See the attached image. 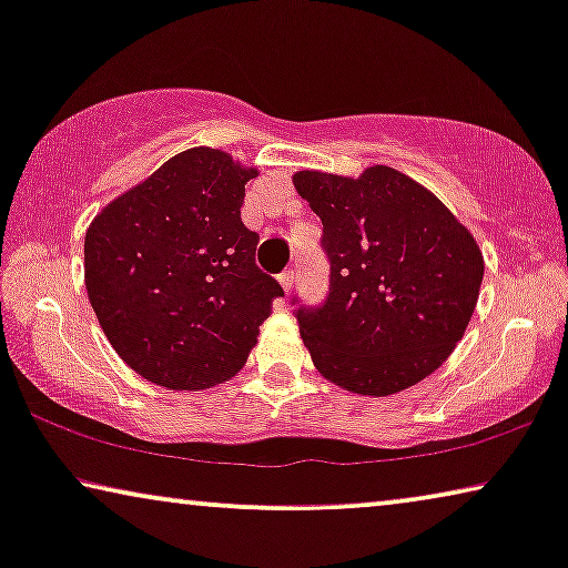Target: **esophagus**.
<instances>
[{"instance_id":"obj_1","label":"esophagus","mask_w":568,"mask_h":568,"mask_svg":"<svg viewBox=\"0 0 568 568\" xmlns=\"http://www.w3.org/2000/svg\"><path fill=\"white\" fill-rule=\"evenodd\" d=\"M278 284L284 286V292H292V286H294V271H284V274L278 276Z\"/></svg>"}]
</instances>
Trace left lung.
<instances>
[{
	"label": "left lung",
	"instance_id": "obj_1",
	"mask_svg": "<svg viewBox=\"0 0 568 568\" xmlns=\"http://www.w3.org/2000/svg\"><path fill=\"white\" fill-rule=\"evenodd\" d=\"M294 189L323 222L331 294L297 310L315 369L356 395L422 383L465 336L484 282L470 230L400 170L359 178L300 170Z\"/></svg>",
	"mask_w": 568,
	"mask_h": 568
}]
</instances>
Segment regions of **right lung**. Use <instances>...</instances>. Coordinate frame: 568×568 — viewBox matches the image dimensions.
Listing matches in <instances>:
<instances>
[{
	"label": "right lung",
	"mask_w": 568,
	"mask_h": 568,
	"mask_svg": "<svg viewBox=\"0 0 568 568\" xmlns=\"http://www.w3.org/2000/svg\"><path fill=\"white\" fill-rule=\"evenodd\" d=\"M258 168L191 146L98 212L84 232V286L115 354L168 390L235 377L255 346L276 278L255 266L240 220Z\"/></svg>",
	"instance_id": "add662e5"
}]
</instances>
